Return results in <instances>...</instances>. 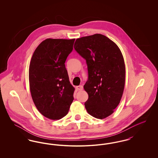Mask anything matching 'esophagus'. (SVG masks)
Listing matches in <instances>:
<instances>
[{"label": "esophagus", "instance_id": "obj_1", "mask_svg": "<svg viewBox=\"0 0 158 158\" xmlns=\"http://www.w3.org/2000/svg\"><path fill=\"white\" fill-rule=\"evenodd\" d=\"M76 88H77V90H83V87L82 85H79V86H77L76 87Z\"/></svg>", "mask_w": 158, "mask_h": 158}]
</instances>
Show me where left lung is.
<instances>
[{
    "label": "left lung",
    "mask_w": 158,
    "mask_h": 158,
    "mask_svg": "<svg viewBox=\"0 0 158 158\" xmlns=\"http://www.w3.org/2000/svg\"><path fill=\"white\" fill-rule=\"evenodd\" d=\"M74 48L88 66V79L83 86L89 97L86 110L92 117L104 119L113 114L123 94L126 69L123 54L115 43L100 34L76 39Z\"/></svg>",
    "instance_id": "8db88e82"
}]
</instances>
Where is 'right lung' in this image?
<instances>
[{"label": "right lung", "instance_id": "obj_1", "mask_svg": "<svg viewBox=\"0 0 158 158\" xmlns=\"http://www.w3.org/2000/svg\"><path fill=\"white\" fill-rule=\"evenodd\" d=\"M75 39L47 38L33 53L29 68L31 94L39 112L51 120L67 115L74 98L65 61Z\"/></svg>", "mask_w": 158, "mask_h": 158}]
</instances>
